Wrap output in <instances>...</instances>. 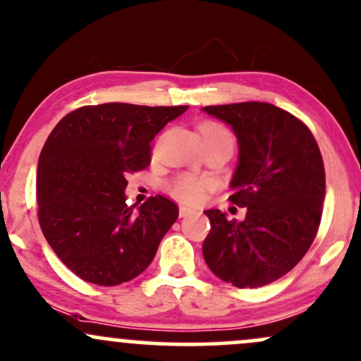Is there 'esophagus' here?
Returning a JSON list of instances; mask_svg holds the SVG:
<instances>
[{"mask_svg": "<svg viewBox=\"0 0 361 361\" xmlns=\"http://www.w3.org/2000/svg\"><path fill=\"white\" fill-rule=\"evenodd\" d=\"M192 214V209H188V207H180V217H186V215Z\"/></svg>", "mask_w": 361, "mask_h": 361, "instance_id": "1", "label": "esophagus"}]
</instances>
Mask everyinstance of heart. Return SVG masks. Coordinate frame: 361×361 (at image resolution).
Here are the masks:
<instances>
[{"instance_id": "heart-1", "label": "heart", "mask_w": 361, "mask_h": 361, "mask_svg": "<svg viewBox=\"0 0 361 361\" xmlns=\"http://www.w3.org/2000/svg\"><path fill=\"white\" fill-rule=\"evenodd\" d=\"M202 137H204L205 144L217 142V140H234L233 134L227 127L217 122H205L200 127ZM212 186V181L207 178H198L188 173H181L171 178L168 183V192L176 198V200L183 202V204L195 205L198 202L204 200L207 190Z\"/></svg>"}]
</instances>
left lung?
Instances as JSON below:
<instances>
[{
	"label": "left lung",
	"mask_w": 361,
	"mask_h": 361,
	"mask_svg": "<svg viewBox=\"0 0 361 361\" xmlns=\"http://www.w3.org/2000/svg\"><path fill=\"white\" fill-rule=\"evenodd\" d=\"M238 135L239 164L229 200L246 207L243 222L207 210L205 263L239 288H258L288 273L316 239L326 195L321 151L309 127L271 103L205 106Z\"/></svg>",
	"instance_id": "obj_1"
}]
</instances>
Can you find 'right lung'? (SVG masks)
I'll return each instance as SVG.
<instances>
[{"label": "right lung", "instance_id": "obj_1", "mask_svg": "<svg viewBox=\"0 0 361 361\" xmlns=\"http://www.w3.org/2000/svg\"><path fill=\"white\" fill-rule=\"evenodd\" d=\"M188 106L103 103L76 109L54 127L37 168L40 229L74 275L114 287L154 259L178 205L163 195L135 210L126 178L151 164V140Z\"/></svg>", "mask_w": 361, "mask_h": 361}]
</instances>
